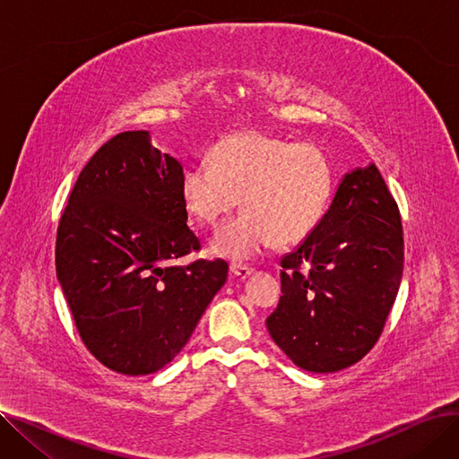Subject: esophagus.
<instances>
[{
	"mask_svg": "<svg viewBox=\"0 0 459 459\" xmlns=\"http://www.w3.org/2000/svg\"><path fill=\"white\" fill-rule=\"evenodd\" d=\"M230 273L238 279H247L253 273V270L246 268V266H236V264H234V266H230Z\"/></svg>",
	"mask_w": 459,
	"mask_h": 459,
	"instance_id": "34e87169",
	"label": "esophagus"
}]
</instances>
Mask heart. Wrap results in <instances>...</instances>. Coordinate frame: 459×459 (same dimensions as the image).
Instances as JSON below:
<instances>
[{
    "label": "heart",
    "instance_id": "b5f03b06",
    "mask_svg": "<svg viewBox=\"0 0 459 459\" xmlns=\"http://www.w3.org/2000/svg\"><path fill=\"white\" fill-rule=\"evenodd\" d=\"M333 189V165L316 144L255 130L217 141L210 160L189 165L180 182L186 210L210 227L242 197L246 212L210 242L213 255L236 262L255 258L273 239L301 242L324 220Z\"/></svg>",
    "mask_w": 459,
    "mask_h": 459
}]
</instances>
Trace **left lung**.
<instances>
[{"label":"left lung","mask_w":459,"mask_h":459,"mask_svg":"<svg viewBox=\"0 0 459 459\" xmlns=\"http://www.w3.org/2000/svg\"><path fill=\"white\" fill-rule=\"evenodd\" d=\"M281 266L266 325L294 365L339 372L374 348L403 272L400 212L374 163L342 177L320 225Z\"/></svg>","instance_id":"obj_1"}]
</instances>
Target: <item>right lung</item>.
Wrapping results in <instances>:
<instances>
[{
    "mask_svg": "<svg viewBox=\"0 0 459 459\" xmlns=\"http://www.w3.org/2000/svg\"><path fill=\"white\" fill-rule=\"evenodd\" d=\"M182 175L147 130L123 132L83 167L61 215L63 296L87 350L118 374L171 363L227 282L223 260L171 264L201 247L187 227Z\"/></svg>",
    "mask_w": 459,
    "mask_h": 459,
    "instance_id": "1",
    "label": "right lung"
}]
</instances>
